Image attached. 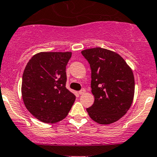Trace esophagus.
<instances>
[{
  "mask_svg": "<svg viewBox=\"0 0 157 157\" xmlns=\"http://www.w3.org/2000/svg\"><path fill=\"white\" fill-rule=\"evenodd\" d=\"M85 90L83 88V89H82L81 90H79L78 94H83L85 93Z\"/></svg>",
  "mask_w": 157,
  "mask_h": 157,
  "instance_id": "esophagus-1",
  "label": "esophagus"
}]
</instances>
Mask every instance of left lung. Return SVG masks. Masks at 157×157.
<instances>
[{
	"mask_svg": "<svg viewBox=\"0 0 157 157\" xmlns=\"http://www.w3.org/2000/svg\"><path fill=\"white\" fill-rule=\"evenodd\" d=\"M82 54L91 69L94 104L87 108L91 119L102 125L113 123L130 109L135 94L132 69L117 53L101 48L84 50Z\"/></svg>",
	"mask_w": 157,
	"mask_h": 157,
	"instance_id": "left-lung-1",
	"label": "left lung"
}]
</instances>
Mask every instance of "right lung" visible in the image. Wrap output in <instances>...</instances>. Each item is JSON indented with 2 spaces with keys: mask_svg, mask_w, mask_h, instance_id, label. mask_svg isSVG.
Wrapping results in <instances>:
<instances>
[{
  "mask_svg": "<svg viewBox=\"0 0 157 157\" xmlns=\"http://www.w3.org/2000/svg\"><path fill=\"white\" fill-rule=\"evenodd\" d=\"M72 52H40L29 59L22 75V97L32 116L45 123L67 117L75 96L66 88V67Z\"/></svg>",
  "mask_w": 157,
  "mask_h": 157,
  "instance_id": "obj_1",
  "label": "right lung"
}]
</instances>
